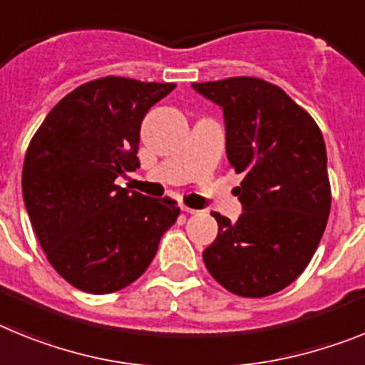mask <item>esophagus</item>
<instances>
[{
	"label": "esophagus",
	"mask_w": 365,
	"mask_h": 365,
	"mask_svg": "<svg viewBox=\"0 0 365 365\" xmlns=\"http://www.w3.org/2000/svg\"><path fill=\"white\" fill-rule=\"evenodd\" d=\"M182 211H185V213H198V211H196V209H192V207H189V205H183L182 204Z\"/></svg>",
	"instance_id": "esophagus-1"
}]
</instances>
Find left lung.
I'll return each mask as SVG.
<instances>
[{"instance_id":"1","label":"left lung","mask_w":365,"mask_h":365,"mask_svg":"<svg viewBox=\"0 0 365 365\" xmlns=\"http://www.w3.org/2000/svg\"><path fill=\"white\" fill-rule=\"evenodd\" d=\"M224 110L230 167L244 174L239 220L213 213L209 274L231 294L264 297L287 288L310 262L331 213L327 150L307 110L257 77L195 82Z\"/></svg>"}]
</instances>
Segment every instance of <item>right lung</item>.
<instances>
[{"label": "right lung", "instance_id": "right-lung-1", "mask_svg": "<svg viewBox=\"0 0 365 365\" xmlns=\"http://www.w3.org/2000/svg\"><path fill=\"white\" fill-rule=\"evenodd\" d=\"M176 88L125 77L90 81L68 93L31 139L21 189L49 264L78 290L112 294L141 277L176 200L115 185L139 167L145 113Z\"/></svg>", "mask_w": 365, "mask_h": 365}]
</instances>
